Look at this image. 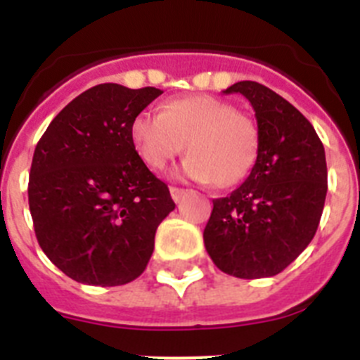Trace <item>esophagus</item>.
Segmentation results:
<instances>
[{
    "label": "esophagus",
    "instance_id": "obj_1",
    "mask_svg": "<svg viewBox=\"0 0 360 360\" xmlns=\"http://www.w3.org/2000/svg\"><path fill=\"white\" fill-rule=\"evenodd\" d=\"M171 196H173L174 202H180V200L184 198V196L187 195V189H180V187H171Z\"/></svg>",
    "mask_w": 360,
    "mask_h": 360
}]
</instances>
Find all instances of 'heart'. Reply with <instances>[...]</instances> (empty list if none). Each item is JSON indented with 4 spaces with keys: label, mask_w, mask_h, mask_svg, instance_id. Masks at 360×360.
<instances>
[{
    "label": "heart",
    "mask_w": 360,
    "mask_h": 360,
    "mask_svg": "<svg viewBox=\"0 0 360 360\" xmlns=\"http://www.w3.org/2000/svg\"><path fill=\"white\" fill-rule=\"evenodd\" d=\"M133 148L153 171H162L184 151L182 174L198 182L232 187L249 176L259 155V128L232 104L207 97L173 98L160 113L142 111L129 128Z\"/></svg>",
    "instance_id": "b5f03b06"
}]
</instances>
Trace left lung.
I'll use <instances>...</instances> for the list:
<instances>
[{
    "mask_svg": "<svg viewBox=\"0 0 360 360\" xmlns=\"http://www.w3.org/2000/svg\"><path fill=\"white\" fill-rule=\"evenodd\" d=\"M224 94H241L252 104L262 142L247 180L212 200L203 243L225 274L270 278L317 231L328 189L323 142L301 111L259 82L240 81Z\"/></svg>",
    "mask_w": 360,
    "mask_h": 360,
    "instance_id": "1",
    "label": "left lung"
}]
</instances>
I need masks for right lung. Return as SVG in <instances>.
<instances>
[{"label":"right lung","instance_id":"obj_1","mask_svg":"<svg viewBox=\"0 0 360 360\" xmlns=\"http://www.w3.org/2000/svg\"><path fill=\"white\" fill-rule=\"evenodd\" d=\"M157 88L106 82L50 122L32 158L28 205L43 252L68 278L119 287L144 272L169 189L133 148L129 128Z\"/></svg>","mask_w":360,"mask_h":360}]
</instances>
